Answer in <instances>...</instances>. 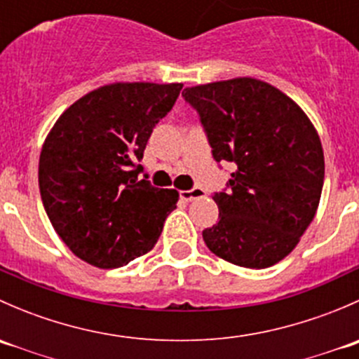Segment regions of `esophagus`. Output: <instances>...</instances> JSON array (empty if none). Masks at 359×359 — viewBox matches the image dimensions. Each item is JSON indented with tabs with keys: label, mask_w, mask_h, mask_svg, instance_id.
<instances>
[{
	"label": "esophagus",
	"mask_w": 359,
	"mask_h": 359,
	"mask_svg": "<svg viewBox=\"0 0 359 359\" xmlns=\"http://www.w3.org/2000/svg\"><path fill=\"white\" fill-rule=\"evenodd\" d=\"M206 196V193L200 187H194V189H189V191H180V200L189 203L193 200H198V198H203Z\"/></svg>",
	"instance_id": "34e87169"
}]
</instances>
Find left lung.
<instances>
[{
    "label": "left lung",
    "mask_w": 359,
    "mask_h": 359,
    "mask_svg": "<svg viewBox=\"0 0 359 359\" xmlns=\"http://www.w3.org/2000/svg\"><path fill=\"white\" fill-rule=\"evenodd\" d=\"M212 156L231 163L213 194L219 222L203 231L210 252L250 269L274 266L309 227L320 205L325 158L313 123L269 83L234 78L186 88Z\"/></svg>",
    "instance_id": "obj_1"
}]
</instances>
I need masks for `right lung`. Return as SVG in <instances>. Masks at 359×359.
<instances>
[{
    "mask_svg": "<svg viewBox=\"0 0 359 359\" xmlns=\"http://www.w3.org/2000/svg\"><path fill=\"white\" fill-rule=\"evenodd\" d=\"M182 85L112 83L76 100L57 119L39 156V193L69 250L100 269H116L156 245L175 189L139 179L153 128Z\"/></svg>",
    "mask_w": 359,
    "mask_h": 359,
    "instance_id": "obj_1",
    "label": "right lung"
}]
</instances>
